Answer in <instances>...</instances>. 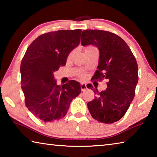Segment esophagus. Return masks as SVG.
<instances>
[{
  "mask_svg": "<svg viewBox=\"0 0 157 157\" xmlns=\"http://www.w3.org/2000/svg\"><path fill=\"white\" fill-rule=\"evenodd\" d=\"M80 88H81V90H82V91H86V90L87 89L86 84H84V83H81V84H80Z\"/></svg>",
  "mask_w": 157,
  "mask_h": 157,
  "instance_id": "obj_1",
  "label": "esophagus"
}]
</instances>
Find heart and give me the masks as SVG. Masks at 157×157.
Here are the masks:
<instances>
[{
    "label": "heart",
    "instance_id": "heart-1",
    "mask_svg": "<svg viewBox=\"0 0 157 157\" xmlns=\"http://www.w3.org/2000/svg\"><path fill=\"white\" fill-rule=\"evenodd\" d=\"M94 49H96V48H95L94 46H86V48H85L84 50H85V51H89V50H94ZM81 78H85L84 75H82Z\"/></svg>",
    "mask_w": 157,
    "mask_h": 157
}]
</instances>
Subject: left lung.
I'll return each instance as SVG.
<instances>
[{
  "instance_id": "1",
  "label": "left lung",
  "mask_w": 157,
  "mask_h": 157,
  "mask_svg": "<svg viewBox=\"0 0 157 157\" xmlns=\"http://www.w3.org/2000/svg\"><path fill=\"white\" fill-rule=\"evenodd\" d=\"M82 46L94 45L100 51L98 69L93 78L108 79L107 88L99 92L92 84L96 96L87 107L93 118L98 122L111 124L118 121L127 112L135 95L139 80L138 64L125 41L108 31L86 30L82 33Z\"/></svg>"
}]
</instances>
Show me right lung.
I'll return each instance as SVG.
<instances>
[{
	"label": "right lung",
	"instance_id": "add662e5",
	"mask_svg": "<svg viewBox=\"0 0 157 157\" xmlns=\"http://www.w3.org/2000/svg\"><path fill=\"white\" fill-rule=\"evenodd\" d=\"M82 30H58L41 34L33 41L21 63V89L25 103L44 122L58 121L67 113L71 101L81 93L75 80L57 85L53 73L66 65L69 53L80 41Z\"/></svg>",
	"mask_w": 157,
	"mask_h": 157
}]
</instances>
